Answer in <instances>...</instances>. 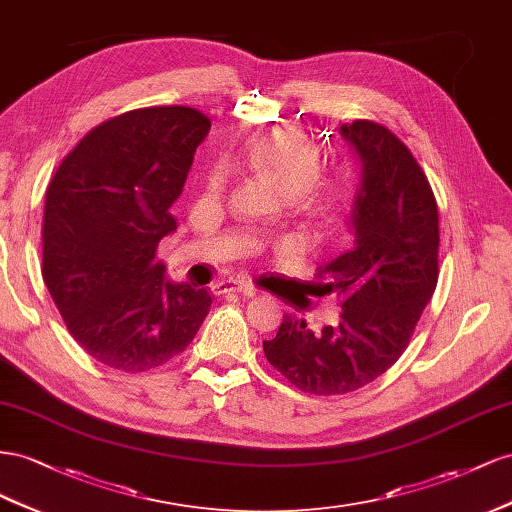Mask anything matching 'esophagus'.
<instances>
[{"label": "esophagus", "instance_id": "1", "mask_svg": "<svg viewBox=\"0 0 512 512\" xmlns=\"http://www.w3.org/2000/svg\"><path fill=\"white\" fill-rule=\"evenodd\" d=\"M216 294H231V291H240L244 296H255V287L246 281H221L214 285Z\"/></svg>", "mask_w": 512, "mask_h": 512}]
</instances>
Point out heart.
<instances>
[{
  "label": "heart",
  "instance_id": "b5f03b06",
  "mask_svg": "<svg viewBox=\"0 0 512 512\" xmlns=\"http://www.w3.org/2000/svg\"><path fill=\"white\" fill-rule=\"evenodd\" d=\"M248 165L255 171L272 175L283 191L300 206L324 212L339 201V188L317 178L321 171V154L317 145L296 128H279L253 143L248 150ZM229 182V167L216 163L206 188L212 197H221Z\"/></svg>",
  "mask_w": 512,
  "mask_h": 512
}]
</instances>
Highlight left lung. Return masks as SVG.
Returning <instances> with one entry per match:
<instances>
[{"label": "left lung", "mask_w": 512, "mask_h": 512, "mask_svg": "<svg viewBox=\"0 0 512 512\" xmlns=\"http://www.w3.org/2000/svg\"><path fill=\"white\" fill-rule=\"evenodd\" d=\"M360 163L349 223L354 246L317 276L337 289L341 321L321 332L291 315L264 352L302 392H354L386 373L410 343L437 285L440 225L425 171L407 145L369 120L341 126Z\"/></svg>", "instance_id": "1"}]
</instances>
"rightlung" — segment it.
I'll return each mask as SVG.
<instances>
[{
    "label": "right lung",
    "mask_w": 512,
    "mask_h": 512,
    "mask_svg": "<svg viewBox=\"0 0 512 512\" xmlns=\"http://www.w3.org/2000/svg\"><path fill=\"white\" fill-rule=\"evenodd\" d=\"M208 133L191 107L122 113L87 133L47 188L42 279L72 339L111 369L163 367L210 311L208 289L165 279L154 259Z\"/></svg>",
    "instance_id": "right-lung-1"
}]
</instances>
